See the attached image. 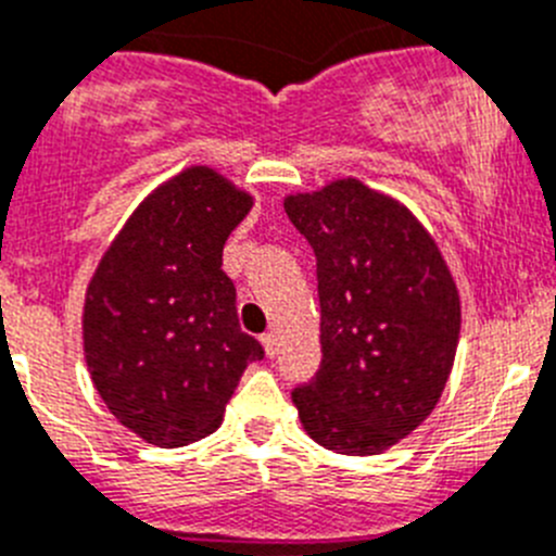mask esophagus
Here are the masks:
<instances>
[{"instance_id":"1","label":"esophagus","mask_w":556,"mask_h":556,"mask_svg":"<svg viewBox=\"0 0 556 556\" xmlns=\"http://www.w3.org/2000/svg\"><path fill=\"white\" fill-rule=\"evenodd\" d=\"M260 340H263V349H266L268 357H274V354L279 352V334L277 332H266Z\"/></svg>"}]
</instances>
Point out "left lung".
<instances>
[{"label": "left lung", "instance_id": "obj_1", "mask_svg": "<svg viewBox=\"0 0 556 556\" xmlns=\"http://www.w3.org/2000/svg\"><path fill=\"white\" fill-rule=\"evenodd\" d=\"M285 213L313 247L321 302V368L290 399L329 452H384L421 427L452 374V271L421 222L359 179L288 197Z\"/></svg>", "mask_w": 556, "mask_h": 556}]
</instances>
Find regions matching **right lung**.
<instances>
[{
  "label": "right lung",
  "instance_id": "1",
  "mask_svg": "<svg viewBox=\"0 0 556 556\" xmlns=\"http://www.w3.org/2000/svg\"><path fill=\"white\" fill-rule=\"evenodd\" d=\"M252 197L207 166L160 185L110 243L85 293V359L99 396L154 446H185L222 427L263 346L241 332L222 271L229 232Z\"/></svg>",
  "mask_w": 556,
  "mask_h": 556
}]
</instances>
